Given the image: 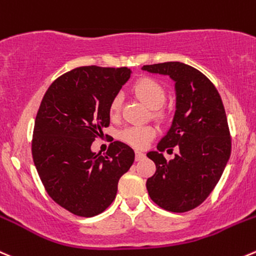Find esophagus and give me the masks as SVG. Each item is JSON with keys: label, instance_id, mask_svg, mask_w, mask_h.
<instances>
[{"label": "esophagus", "instance_id": "34e87169", "mask_svg": "<svg viewBox=\"0 0 256 256\" xmlns=\"http://www.w3.org/2000/svg\"><path fill=\"white\" fill-rule=\"evenodd\" d=\"M144 158H145V154L141 152V151H136V154H135V160H136V161L142 160Z\"/></svg>", "mask_w": 256, "mask_h": 256}]
</instances>
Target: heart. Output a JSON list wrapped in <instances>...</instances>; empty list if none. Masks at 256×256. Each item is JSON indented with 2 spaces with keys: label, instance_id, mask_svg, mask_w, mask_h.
<instances>
[{
  "label": "heart",
  "instance_id": "b5f03b06",
  "mask_svg": "<svg viewBox=\"0 0 256 256\" xmlns=\"http://www.w3.org/2000/svg\"><path fill=\"white\" fill-rule=\"evenodd\" d=\"M135 95L142 101L145 105L152 110H158L164 105L166 100V91L160 82L150 78L138 80L134 86ZM121 108V96L116 95L111 100L108 106V112L111 118H118ZM156 115L161 116L160 111H156ZM155 136V130L148 126H132L120 132V138L134 148H142L148 144V141Z\"/></svg>",
  "mask_w": 256,
  "mask_h": 256
}]
</instances>
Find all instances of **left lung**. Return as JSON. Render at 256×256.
I'll return each mask as SVG.
<instances>
[{
  "mask_svg": "<svg viewBox=\"0 0 256 256\" xmlns=\"http://www.w3.org/2000/svg\"><path fill=\"white\" fill-rule=\"evenodd\" d=\"M144 71L170 76L175 82L176 110L170 128L148 152L156 172L146 181L151 200L171 212L199 206L220 180L232 152V138L222 98L212 81L182 62L142 66ZM176 146L166 160L162 152Z\"/></svg>",
  "mask_w": 256,
  "mask_h": 256,
  "instance_id": "obj_1",
  "label": "left lung"
}]
</instances>
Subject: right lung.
I'll use <instances>...</instances> for the list:
<instances>
[{
	"mask_svg": "<svg viewBox=\"0 0 256 256\" xmlns=\"http://www.w3.org/2000/svg\"><path fill=\"white\" fill-rule=\"evenodd\" d=\"M130 75L128 68H74L51 84L37 111L34 166L51 199L78 216L105 212L135 160L132 148L121 141L111 142L105 155L91 151L110 125L111 100Z\"/></svg>",
	"mask_w": 256,
	"mask_h": 256,
	"instance_id": "obj_1",
	"label": "right lung"
}]
</instances>
